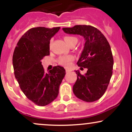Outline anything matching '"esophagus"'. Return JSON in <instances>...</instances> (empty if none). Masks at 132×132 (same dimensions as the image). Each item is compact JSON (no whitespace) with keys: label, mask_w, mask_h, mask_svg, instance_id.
Returning <instances> with one entry per match:
<instances>
[{"label":"esophagus","mask_w":132,"mask_h":132,"mask_svg":"<svg viewBox=\"0 0 132 132\" xmlns=\"http://www.w3.org/2000/svg\"><path fill=\"white\" fill-rule=\"evenodd\" d=\"M70 70H69V69H66V72H67V73H68V72H70Z\"/></svg>","instance_id":"1"}]
</instances>
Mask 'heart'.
I'll list each match as a JSON object with an SVG mask.
<instances>
[{
    "instance_id": "obj_1",
    "label": "heart",
    "mask_w": 132,
    "mask_h": 132,
    "mask_svg": "<svg viewBox=\"0 0 132 132\" xmlns=\"http://www.w3.org/2000/svg\"><path fill=\"white\" fill-rule=\"evenodd\" d=\"M64 41L68 45H70L71 43H73V42H78V39L75 37H72V36H67V37H64ZM74 57L71 55L68 56H63L59 58L58 63L61 65L64 66H69L71 64V61H73Z\"/></svg>"
}]
</instances>
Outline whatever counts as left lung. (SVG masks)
Here are the masks:
<instances>
[{
  "label": "left lung",
  "instance_id": "left-lung-1",
  "mask_svg": "<svg viewBox=\"0 0 132 132\" xmlns=\"http://www.w3.org/2000/svg\"><path fill=\"white\" fill-rule=\"evenodd\" d=\"M63 30L68 34L79 35L85 40L77 64L87 71L84 75L76 71L78 78L72 90L82 101L94 102L105 93L112 75L113 59L109 43L101 31L90 25H75Z\"/></svg>",
  "mask_w": 132,
  "mask_h": 132
}]
</instances>
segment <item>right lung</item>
Instances as JSON below:
<instances>
[{"instance_id":"1","label":"right lung","mask_w":132,"mask_h":132,"mask_svg":"<svg viewBox=\"0 0 132 132\" xmlns=\"http://www.w3.org/2000/svg\"><path fill=\"white\" fill-rule=\"evenodd\" d=\"M60 27L32 28L21 37L13 54L14 75L21 90L28 99L40 106L57 97L66 71L54 66L45 73L41 60L50 54V41Z\"/></svg>"}]
</instances>
